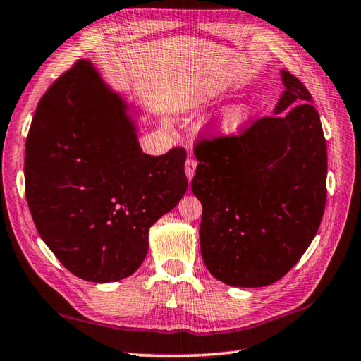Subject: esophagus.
Listing matches in <instances>:
<instances>
[{"mask_svg":"<svg viewBox=\"0 0 361 361\" xmlns=\"http://www.w3.org/2000/svg\"><path fill=\"white\" fill-rule=\"evenodd\" d=\"M196 166H197V162L195 159H191V157H190V159H187V162H185V174H187V179L188 180H191L192 176H195Z\"/></svg>","mask_w":361,"mask_h":361,"instance_id":"34e87169","label":"esophagus"}]
</instances>
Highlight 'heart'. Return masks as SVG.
I'll return each mask as SVG.
<instances>
[{
	"label": "heart",
	"mask_w": 361,
	"mask_h": 361,
	"mask_svg": "<svg viewBox=\"0 0 361 361\" xmlns=\"http://www.w3.org/2000/svg\"><path fill=\"white\" fill-rule=\"evenodd\" d=\"M254 113H256V107L250 102L226 105L205 122L208 135L216 139L235 136L252 119Z\"/></svg>",
	"instance_id": "heart-1"
}]
</instances>
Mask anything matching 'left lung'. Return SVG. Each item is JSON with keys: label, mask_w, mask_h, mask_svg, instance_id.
<instances>
[{"label": "left lung", "mask_w": 361, "mask_h": 361, "mask_svg": "<svg viewBox=\"0 0 361 361\" xmlns=\"http://www.w3.org/2000/svg\"><path fill=\"white\" fill-rule=\"evenodd\" d=\"M285 90L274 116L239 136L200 140L191 190L202 204L200 252L225 285L282 279L317 234L326 204L328 156L306 87L280 70Z\"/></svg>", "instance_id": "obj_1"}]
</instances>
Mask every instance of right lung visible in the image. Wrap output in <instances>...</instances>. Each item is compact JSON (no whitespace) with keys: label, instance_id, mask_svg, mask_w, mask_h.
I'll return each instance as SVG.
<instances>
[{"label":"right lung","instance_id":"obj_1","mask_svg":"<svg viewBox=\"0 0 361 361\" xmlns=\"http://www.w3.org/2000/svg\"><path fill=\"white\" fill-rule=\"evenodd\" d=\"M131 105L89 59L41 98L25 140V199L44 243L79 279L118 282L148 252V231L185 195L187 153H142Z\"/></svg>","mask_w":361,"mask_h":361}]
</instances>
